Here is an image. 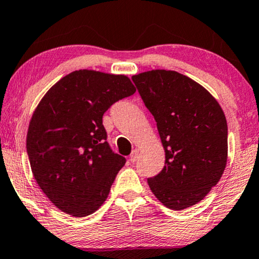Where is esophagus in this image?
Segmentation results:
<instances>
[{
    "instance_id": "esophagus-1",
    "label": "esophagus",
    "mask_w": 259,
    "mask_h": 259,
    "mask_svg": "<svg viewBox=\"0 0 259 259\" xmlns=\"http://www.w3.org/2000/svg\"><path fill=\"white\" fill-rule=\"evenodd\" d=\"M138 155H139V151L133 150L132 153H131V155H130L131 162H136L138 160Z\"/></svg>"
}]
</instances>
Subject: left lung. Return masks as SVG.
<instances>
[{
	"instance_id": "8db88e82",
	"label": "left lung",
	"mask_w": 259,
	"mask_h": 259,
	"mask_svg": "<svg viewBox=\"0 0 259 259\" xmlns=\"http://www.w3.org/2000/svg\"><path fill=\"white\" fill-rule=\"evenodd\" d=\"M157 122L165 166L147 179L171 210L199 203L223 176L228 160V123L217 100L190 77L155 69L132 76Z\"/></svg>"
}]
</instances>
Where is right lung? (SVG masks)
<instances>
[{
	"label": "right lung",
	"instance_id": "obj_1",
	"mask_svg": "<svg viewBox=\"0 0 259 259\" xmlns=\"http://www.w3.org/2000/svg\"><path fill=\"white\" fill-rule=\"evenodd\" d=\"M134 93L126 75L81 69L42 98L28 128L27 153L38 186L61 211L84 217L108 197L126 159L107 143L102 116Z\"/></svg>",
	"mask_w": 259,
	"mask_h": 259
}]
</instances>
